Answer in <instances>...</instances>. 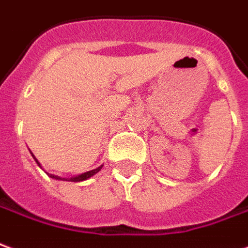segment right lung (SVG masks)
<instances>
[{
  "label": "right lung",
  "instance_id": "add662e5",
  "mask_svg": "<svg viewBox=\"0 0 248 248\" xmlns=\"http://www.w3.org/2000/svg\"><path fill=\"white\" fill-rule=\"evenodd\" d=\"M33 155V154H32ZM34 157V155H33ZM36 160V158H34ZM36 162L39 164L40 166V162L37 160H36ZM102 166L100 165L99 168H96V169H94V170H90V172H86V173H82V174H79V176H75V177H71V178H64V177H59V176H55V174H49V177L55 178V180H63V181H74V183H79V181H84V180H87V178L93 177L94 174H96V173L99 172L100 169H102ZM41 168V166H40Z\"/></svg>",
  "mask_w": 248,
  "mask_h": 248
}]
</instances>
